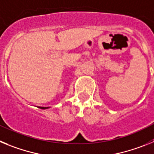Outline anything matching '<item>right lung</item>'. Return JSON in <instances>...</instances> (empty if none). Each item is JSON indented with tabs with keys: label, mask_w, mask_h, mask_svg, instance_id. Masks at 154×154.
Masks as SVG:
<instances>
[{
	"label": "right lung",
	"mask_w": 154,
	"mask_h": 154,
	"mask_svg": "<svg viewBox=\"0 0 154 154\" xmlns=\"http://www.w3.org/2000/svg\"><path fill=\"white\" fill-rule=\"evenodd\" d=\"M39 108H40V109H47L48 107H47V108H46V107H39Z\"/></svg>",
	"instance_id": "right-lung-1"
}]
</instances>
